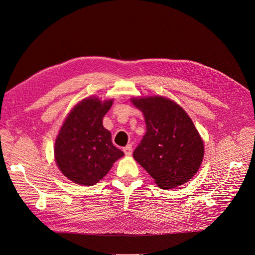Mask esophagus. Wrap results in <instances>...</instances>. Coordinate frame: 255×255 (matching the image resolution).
Here are the masks:
<instances>
[{"mask_svg": "<svg viewBox=\"0 0 255 255\" xmlns=\"http://www.w3.org/2000/svg\"><path fill=\"white\" fill-rule=\"evenodd\" d=\"M123 151H124L126 156H131V154H132V145L131 144H127L125 148L123 149Z\"/></svg>", "mask_w": 255, "mask_h": 255, "instance_id": "34e87169", "label": "esophagus"}]
</instances>
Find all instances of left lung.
<instances>
[{
	"label": "left lung",
	"instance_id": "1",
	"mask_svg": "<svg viewBox=\"0 0 255 255\" xmlns=\"http://www.w3.org/2000/svg\"><path fill=\"white\" fill-rule=\"evenodd\" d=\"M130 100L142 112L146 125L133 158L160 188L172 189L190 181L205 154L204 140L191 118L177 102L163 96Z\"/></svg>",
	"mask_w": 255,
	"mask_h": 255
}]
</instances>
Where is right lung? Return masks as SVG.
<instances>
[{
    "instance_id": "right-lung-1",
    "label": "right lung",
    "mask_w": 255,
    "mask_h": 255,
    "mask_svg": "<svg viewBox=\"0 0 255 255\" xmlns=\"http://www.w3.org/2000/svg\"><path fill=\"white\" fill-rule=\"evenodd\" d=\"M114 99L95 96L79 101L64 120L55 142V161L63 175L82 186H93L124 156L112 142L102 121Z\"/></svg>"
}]
</instances>
